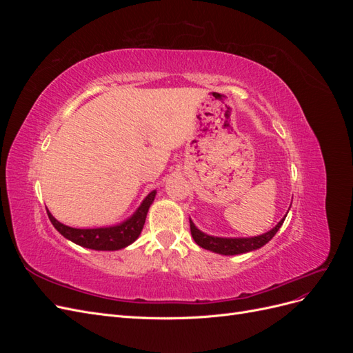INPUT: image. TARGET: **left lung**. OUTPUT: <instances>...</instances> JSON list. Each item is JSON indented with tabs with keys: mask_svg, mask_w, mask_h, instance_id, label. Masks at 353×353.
<instances>
[{
	"mask_svg": "<svg viewBox=\"0 0 353 353\" xmlns=\"http://www.w3.org/2000/svg\"><path fill=\"white\" fill-rule=\"evenodd\" d=\"M285 216L279 223H276V225L271 231L262 234V236H256V237L225 239V237L209 236V234H205L203 231H200L191 219H190V230H191V236H193L194 241L203 249L215 252L219 254H228V256L241 254V253H248V252H252L256 249H261L262 245L268 243L275 236L276 231L281 228Z\"/></svg>",
	"mask_w": 353,
	"mask_h": 353,
	"instance_id": "1",
	"label": "left lung"
}]
</instances>
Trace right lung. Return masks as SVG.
Wrapping results in <instances>:
<instances>
[{"mask_svg": "<svg viewBox=\"0 0 353 353\" xmlns=\"http://www.w3.org/2000/svg\"><path fill=\"white\" fill-rule=\"evenodd\" d=\"M156 197V190L148 194L138 208L131 218L117 223L113 227H101V228H72L59 222L51 213L47 210L48 218L54 228L61 234L63 237L77 243L82 248L92 250H119L134 243L140 236L144 222L147 218L148 208Z\"/></svg>", "mask_w": 353, "mask_h": 353, "instance_id": "add662e5", "label": "right lung"}]
</instances>
